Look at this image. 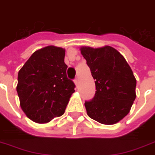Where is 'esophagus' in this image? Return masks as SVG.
I'll list each match as a JSON object with an SVG mask.
<instances>
[{"label": "esophagus", "instance_id": "obj_1", "mask_svg": "<svg viewBox=\"0 0 155 155\" xmlns=\"http://www.w3.org/2000/svg\"><path fill=\"white\" fill-rule=\"evenodd\" d=\"M74 83H75V85H76L77 87H78V84H79L78 78H76L74 79Z\"/></svg>", "mask_w": 155, "mask_h": 155}]
</instances>
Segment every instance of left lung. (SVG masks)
Segmentation results:
<instances>
[{"mask_svg":"<svg viewBox=\"0 0 155 155\" xmlns=\"http://www.w3.org/2000/svg\"><path fill=\"white\" fill-rule=\"evenodd\" d=\"M95 80V94L85 101L87 115L102 124L111 125L122 120L136 99L137 80L124 57L114 48L82 47Z\"/></svg>","mask_w":155,"mask_h":155,"instance_id":"1","label":"left lung"}]
</instances>
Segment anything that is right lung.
Returning <instances> with one entry per match:
<instances>
[{
	"mask_svg": "<svg viewBox=\"0 0 155 155\" xmlns=\"http://www.w3.org/2000/svg\"><path fill=\"white\" fill-rule=\"evenodd\" d=\"M65 50L49 46L35 51L18 73L20 106L35 123H46L64 114L74 82L67 78Z\"/></svg>",
	"mask_w": 155,
	"mask_h": 155,
	"instance_id": "right-lung-1",
	"label": "right lung"
}]
</instances>
